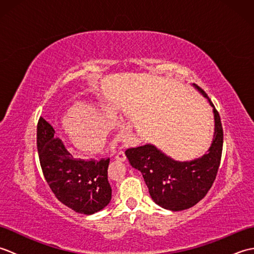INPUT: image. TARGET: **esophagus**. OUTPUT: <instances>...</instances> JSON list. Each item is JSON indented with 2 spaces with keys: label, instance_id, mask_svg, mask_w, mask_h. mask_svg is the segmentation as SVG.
<instances>
[{
  "label": "esophagus",
  "instance_id": "1",
  "mask_svg": "<svg viewBox=\"0 0 254 254\" xmlns=\"http://www.w3.org/2000/svg\"><path fill=\"white\" fill-rule=\"evenodd\" d=\"M115 158L117 159V160H120V161H124L126 160V154H124V152L123 150H119V152L116 154V156H115Z\"/></svg>",
  "mask_w": 254,
  "mask_h": 254
}]
</instances>
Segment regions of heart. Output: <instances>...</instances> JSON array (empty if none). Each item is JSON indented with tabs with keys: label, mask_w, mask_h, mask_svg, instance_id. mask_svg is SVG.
Wrapping results in <instances>:
<instances>
[{
	"label": "heart",
	"mask_w": 254,
	"mask_h": 254,
	"mask_svg": "<svg viewBox=\"0 0 254 254\" xmlns=\"http://www.w3.org/2000/svg\"><path fill=\"white\" fill-rule=\"evenodd\" d=\"M118 124V115L112 108L96 102H77L61 119L62 130L78 152L96 154L106 143V130ZM131 130L128 122L119 126V134L127 136Z\"/></svg>",
	"instance_id": "obj_1"
}]
</instances>
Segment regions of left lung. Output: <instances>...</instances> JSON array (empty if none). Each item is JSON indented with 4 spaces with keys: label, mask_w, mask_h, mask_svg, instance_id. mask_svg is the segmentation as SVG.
Listing matches in <instances>:
<instances>
[{
    "label": "left lung",
    "mask_w": 254,
    "mask_h": 254,
    "mask_svg": "<svg viewBox=\"0 0 254 254\" xmlns=\"http://www.w3.org/2000/svg\"><path fill=\"white\" fill-rule=\"evenodd\" d=\"M55 128L40 117L37 126V148L45 179L56 197L75 212L91 215L111 201L108 181L109 158H73Z\"/></svg>",
    "instance_id": "1"
}]
</instances>
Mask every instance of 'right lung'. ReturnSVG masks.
<instances>
[{
    "label": "right lung",
    "mask_w": 254,
    "mask_h": 254,
    "mask_svg": "<svg viewBox=\"0 0 254 254\" xmlns=\"http://www.w3.org/2000/svg\"><path fill=\"white\" fill-rule=\"evenodd\" d=\"M194 86L208 99L214 111L215 133L207 154L198 159L181 163L150 144L126 150L131 166L142 172L154 202L175 212L194 206L206 195L216 179L222 159L224 133L219 113L206 93L197 85Z\"/></svg>",
    "instance_id": "1"
}]
</instances>
